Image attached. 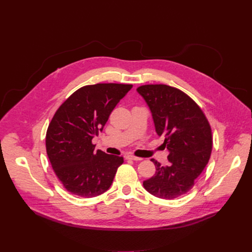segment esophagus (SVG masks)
<instances>
[{"label":"esophagus","instance_id":"obj_1","mask_svg":"<svg viewBox=\"0 0 252 252\" xmlns=\"http://www.w3.org/2000/svg\"><path fill=\"white\" fill-rule=\"evenodd\" d=\"M126 158L127 159H131V160H141L142 159L141 158H138V157H135V156H132V155H126Z\"/></svg>","mask_w":252,"mask_h":252}]
</instances>
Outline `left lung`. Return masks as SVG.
<instances>
[{"label": "left lung", "mask_w": 252, "mask_h": 252, "mask_svg": "<svg viewBox=\"0 0 252 252\" xmlns=\"http://www.w3.org/2000/svg\"><path fill=\"white\" fill-rule=\"evenodd\" d=\"M153 115L156 131L164 138L169 164L155 159L157 171L143 182L151 194L172 199L189 191L212 150V134L207 119L197 103L181 90L166 85H145L136 89Z\"/></svg>", "instance_id": "8db88e82"}]
</instances>
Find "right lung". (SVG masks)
I'll list each match as a JSON object with an SVG mask.
<instances>
[{
	"mask_svg": "<svg viewBox=\"0 0 252 252\" xmlns=\"http://www.w3.org/2000/svg\"><path fill=\"white\" fill-rule=\"evenodd\" d=\"M131 88L124 84L85 86L56 112L47 130L46 149L56 175L68 192L90 198L112 186L124 158L94 152L92 140Z\"/></svg>",
	"mask_w": 252,
	"mask_h": 252,
	"instance_id": "obj_1",
	"label": "right lung"
}]
</instances>
